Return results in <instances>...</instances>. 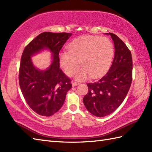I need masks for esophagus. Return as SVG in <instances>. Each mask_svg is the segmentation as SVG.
Segmentation results:
<instances>
[{
    "mask_svg": "<svg viewBox=\"0 0 152 152\" xmlns=\"http://www.w3.org/2000/svg\"><path fill=\"white\" fill-rule=\"evenodd\" d=\"M79 83H77V82H73L72 83V86H76L77 85H79Z\"/></svg>",
    "mask_w": 152,
    "mask_h": 152,
    "instance_id": "1",
    "label": "esophagus"
}]
</instances>
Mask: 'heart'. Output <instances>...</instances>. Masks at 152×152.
<instances>
[{
	"label": "heart",
	"instance_id": "heart-1",
	"mask_svg": "<svg viewBox=\"0 0 152 152\" xmlns=\"http://www.w3.org/2000/svg\"><path fill=\"white\" fill-rule=\"evenodd\" d=\"M69 50L59 53L60 65L71 76L81 63L83 67L75 74L77 80L85 79L91 75L97 78L109 69L114 55L112 42L107 37L85 35L70 43Z\"/></svg>",
	"mask_w": 152,
	"mask_h": 152
}]
</instances>
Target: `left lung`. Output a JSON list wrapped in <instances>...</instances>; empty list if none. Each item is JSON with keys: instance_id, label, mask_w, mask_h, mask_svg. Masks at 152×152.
<instances>
[{"instance_id": "left-lung-1", "label": "left lung", "mask_w": 152, "mask_h": 152, "mask_svg": "<svg viewBox=\"0 0 152 152\" xmlns=\"http://www.w3.org/2000/svg\"><path fill=\"white\" fill-rule=\"evenodd\" d=\"M112 38L115 52L109 72L102 78L88 83V92L83 97L86 109L97 117L110 114L119 107L126 97L132 81L133 61L126 45L113 33H105Z\"/></svg>"}]
</instances>
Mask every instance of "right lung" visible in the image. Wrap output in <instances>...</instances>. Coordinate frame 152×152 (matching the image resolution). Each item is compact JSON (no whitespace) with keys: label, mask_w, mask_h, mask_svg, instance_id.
I'll return each mask as SVG.
<instances>
[{"label":"right lung","mask_w":152,"mask_h":152,"mask_svg":"<svg viewBox=\"0 0 152 152\" xmlns=\"http://www.w3.org/2000/svg\"><path fill=\"white\" fill-rule=\"evenodd\" d=\"M71 33L45 32L32 40L22 54L19 67V86L28 106L37 114L50 116L63 105L72 88L71 80L60 69L58 55ZM44 50L52 53V61L45 70L33 65L31 57Z\"/></svg>","instance_id":"obj_1"}]
</instances>
